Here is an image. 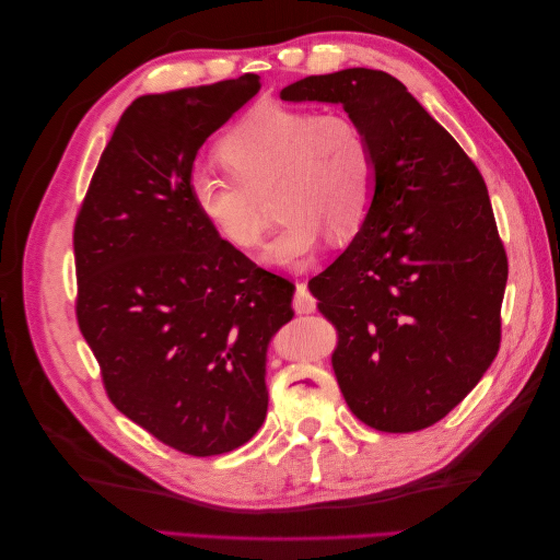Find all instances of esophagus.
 <instances>
[{"label": "esophagus", "mask_w": 560, "mask_h": 560, "mask_svg": "<svg viewBox=\"0 0 560 560\" xmlns=\"http://www.w3.org/2000/svg\"><path fill=\"white\" fill-rule=\"evenodd\" d=\"M292 306H294L296 313H313L315 311V296L308 292V284L306 282L296 284Z\"/></svg>", "instance_id": "34e87169"}]
</instances>
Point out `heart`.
<instances>
[{
  "label": "heart",
  "mask_w": 560,
  "mask_h": 560,
  "mask_svg": "<svg viewBox=\"0 0 560 560\" xmlns=\"http://www.w3.org/2000/svg\"><path fill=\"white\" fill-rule=\"evenodd\" d=\"M231 175L196 165L189 200L196 214L231 247L261 243L266 219L259 196L270 184L280 226L264 249L278 268H306L331 231L346 241L374 208L376 151L366 130L346 114L273 103L254 105L219 144Z\"/></svg>",
  "instance_id": "1"
}]
</instances>
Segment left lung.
Here are the masks:
<instances>
[{
  "label": "left lung",
  "mask_w": 560,
  "mask_h": 560,
  "mask_svg": "<svg viewBox=\"0 0 560 560\" xmlns=\"http://www.w3.org/2000/svg\"><path fill=\"white\" fill-rule=\"evenodd\" d=\"M334 103L376 151V198L348 249L308 287L338 329L331 366L369 428L418 432L493 364L506 254L479 167L387 72L350 67L280 91Z\"/></svg>",
  "instance_id": "1"
}]
</instances>
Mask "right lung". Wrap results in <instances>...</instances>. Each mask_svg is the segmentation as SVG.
Segmentation results:
<instances>
[{"label": "right lung", "mask_w": 560, "mask_h": 560, "mask_svg": "<svg viewBox=\"0 0 560 560\" xmlns=\"http://www.w3.org/2000/svg\"><path fill=\"white\" fill-rule=\"evenodd\" d=\"M259 89L243 74L135 100L74 224L77 319L112 404L196 457L257 434L268 343L294 317V284L219 238L186 189L202 142Z\"/></svg>", "instance_id": "right-lung-1"}]
</instances>
